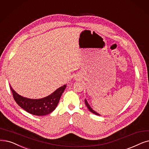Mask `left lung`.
Masks as SVG:
<instances>
[{"mask_svg":"<svg viewBox=\"0 0 149 149\" xmlns=\"http://www.w3.org/2000/svg\"><path fill=\"white\" fill-rule=\"evenodd\" d=\"M85 104H86V105L87 108H88V109H89V110L91 112L93 113H94V114H96V115L100 116L99 113H97L96 111H95L94 110V109H92V108L90 107V105L88 104V102H87L86 99H85Z\"/></svg>","mask_w":149,"mask_h":149,"instance_id":"8db88e82","label":"left lung"}]
</instances>
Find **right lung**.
<instances>
[{
  "instance_id": "right-lung-1",
  "label": "right lung",
  "mask_w": 149,
  "mask_h": 149,
  "mask_svg": "<svg viewBox=\"0 0 149 149\" xmlns=\"http://www.w3.org/2000/svg\"><path fill=\"white\" fill-rule=\"evenodd\" d=\"M13 98L19 107L27 112L36 116H45L54 111L61 96L66 88V85L58 88L50 95L40 99H31L18 94L10 85Z\"/></svg>"
}]
</instances>
